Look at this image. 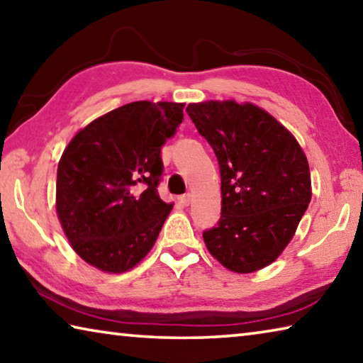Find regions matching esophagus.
Here are the masks:
<instances>
[{"label": "esophagus", "mask_w": 363, "mask_h": 363, "mask_svg": "<svg viewBox=\"0 0 363 363\" xmlns=\"http://www.w3.org/2000/svg\"><path fill=\"white\" fill-rule=\"evenodd\" d=\"M192 199H194V195L190 194V192H187L186 195H182V196H181V201H182V203L186 205V206H189L190 203H192Z\"/></svg>", "instance_id": "esophagus-1"}]
</instances>
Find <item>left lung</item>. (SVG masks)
Here are the masks:
<instances>
[{
    "instance_id": "1",
    "label": "left lung",
    "mask_w": 363,
    "mask_h": 363,
    "mask_svg": "<svg viewBox=\"0 0 363 363\" xmlns=\"http://www.w3.org/2000/svg\"><path fill=\"white\" fill-rule=\"evenodd\" d=\"M187 113L213 147L220 171V219L203 232L225 269L256 272L291 242L311 196L306 153L293 134L251 102L189 104Z\"/></svg>"
}]
</instances>
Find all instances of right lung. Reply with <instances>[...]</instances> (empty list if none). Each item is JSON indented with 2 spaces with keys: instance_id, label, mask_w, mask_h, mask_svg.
I'll use <instances>...</instances> for the list:
<instances>
[{
  "instance_id": "obj_1",
  "label": "right lung",
  "mask_w": 363,
  "mask_h": 363,
  "mask_svg": "<svg viewBox=\"0 0 363 363\" xmlns=\"http://www.w3.org/2000/svg\"><path fill=\"white\" fill-rule=\"evenodd\" d=\"M184 104L138 101L91 121L57 167L56 211L73 251L107 274L149 255L173 203L157 192L162 145L181 125Z\"/></svg>"
}]
</instances>
